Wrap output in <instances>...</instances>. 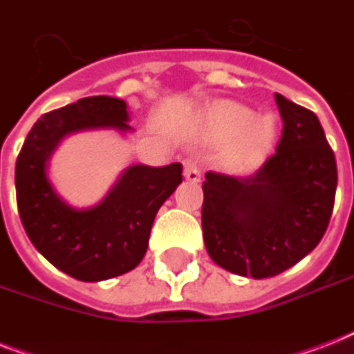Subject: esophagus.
<instances>
[{
  "label": "esophagus",
  "instance_id": "esophagus-1",
  "mask_svg": "<svg viewBox=\"0 0 354 354\" xmlns=\"http://www.w3.org/2000/svg\"><path fill=\"white\" fill-rule=\"evenodd\" d=\"M183 167H185V178H187L189 182L198 183L200 178H202V169H200L198 161L194 160V158H187V160L183 161Z\"/></svg>",
  "mask_w": 354,
  "mask_h": 354
}]
</instances>
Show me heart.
<instances>
[{
  "label": "heart",
  "instance_id": "heart-1",
  "mask_svg": "<svg viewBox=\"0 0 354 354\" xmlns=\"http://www.w3.org/2000/svg\"><path fill=\"white\" fill-rule=\"evenodd\" d=\"M211 121L222 136H239L235 158L244 165L255 163L274 141V119L257 118L250 108L235 102L215 104L211 108Z\"/></svg>",
  "mask_w": 354,
  "mask_h": 354
}]
</instances>
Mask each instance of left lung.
<instances>
[{
    "label": "left lung",
    "mask_w": 354,
    "mask_h": 354,
    "mask_svg": "<svg viewBox=\"0 0 354 354\" xmlns=\"http://www.w3.org/2000/svg\"><path fill=\"white\" fill-rule=\"evenodd\" d=\"M283 130L275 152L246 178L205 172L202 230L209 257L227 272L264 279L322 241L335 207V152L316 113L275 93Z\"/></svg>",
    "instance_id": "obj_1"
}]
</instances>
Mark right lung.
<instances>
[{"mask_svg":"<svg viewBox=\"0 0 354 354\" xmlns=\"http://www.w3.org/2000/svg\"><path fill=\"white\" fill-rule=\"evenodd\" d=\"M127 102L97 95L44 113L27 133L16 160V202L25 233L44 257L79 281L127 274L145 257L161 204L182 183V163L133 165L101 204L75 209L47 180L53 150L68 133L91 128L132 130Z\"/></svg>","mask_w":354,"mask_h":354,"instance_id":"right-lung-1","label":"right lung"}]
</instances>
